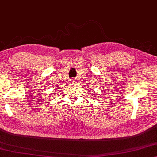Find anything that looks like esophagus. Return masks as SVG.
<instances>
[{
    "label": "esophagus",
    "instance_id": "obj_1",
    "mask_svg": "<svg viewBox=\"0 0 157 157\" xmlns=\"http://www.w3.org/2000/svg\"><path fill=\"white\" fill-rule=\"evenodd\" d=\"M72 84H74V82H75V79H74L72 80Z\"/></svg>",
    "mask_w": 157,
    "mask_h": 157
}]
</instances>
